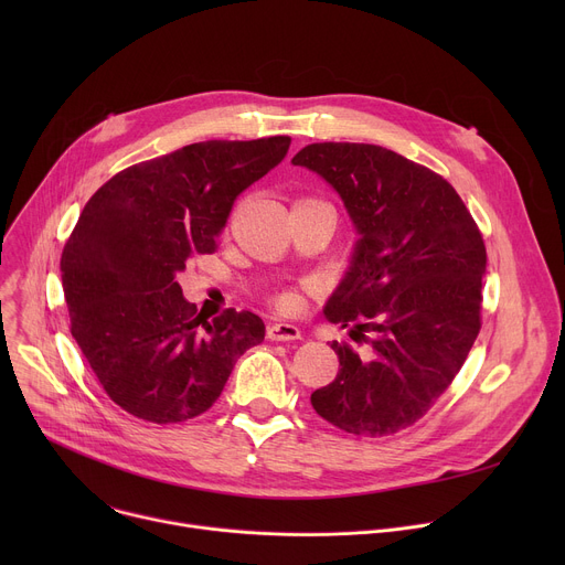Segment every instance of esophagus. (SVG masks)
<instances>
[{"label": "esophagus", "instance_id": "1", "mask_svg": "<svg viewBox=\"0 0 565 565\" xmlns=\"http://www.w3.org/2000/svg\"><path fill=\"white\" fill-rule=\"evenodd\" d=\"M266 335L273 342H290V340H299L301 331L295 324H270Z\"/></svg>", "mask_w": 565, "mask_h": 565}]
</instances>
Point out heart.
I'll return each instance as SVG.
<instances>
[{
  "label": "heart",
  "mask_w": 565,
  "mask_h": 565,
  "mask_svg": "<svg viewBox=\"0 0 565 565\" xmlns=\"http://www.w3.org/2000/svg\"><path fill=\"white\" fill-rule=\"evenodd\" d=\"M270 301H273V306H275L279 312H286V315H295V312H299L301 306H303V299H301V295H299L297 290H281V292H275V295L270 297Z\"/></svg>",
  "instance_id": "1"
}]
</instances>
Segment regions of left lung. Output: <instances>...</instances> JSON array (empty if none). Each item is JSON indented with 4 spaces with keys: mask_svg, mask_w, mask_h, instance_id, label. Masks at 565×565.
<instances>
[{
    "mask_svg": "<svg viewBox=\"0 0 565 565\" xmlns=\"http://www.w3.org/2000/svg\"><path fill=\"white\" fill-rule=\"evenodd\" d=\"M292 166L331 183L360 232L324 315L369 344L364 355L331 344L342 369L312 391L310 405L347 434L391 436L434 407L473 347L488 264L482 234L440 174L386 147L312 142Z\"/></svg>",
    "mask_w": 565,
    "mask_h": 565,
    "instance_id": "8db88e82",
    "label": "left lung"
}]
</instances>
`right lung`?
Listing matches in <instances>:
<instances>
[{
    "mask_svg": "<svg viewBox=\"0 0 565 565\" xmlns=\"http://www.w3.org/2000/svg\"><path fill=\"white\" fill-rule=\"evenodd\" d=\"M288 147V136L185 145L118 172L87 201L60 259L71 335L127 414L156 425L201 416L234 362L264 342L250 310L196 315L177 275L216 250L234 199Z\"/></svg>",
    "mask_w": 565,
    "mask_h": 565,
    "instance_id": "obj_1",
    "label": "right lung"
}]
</instances>
